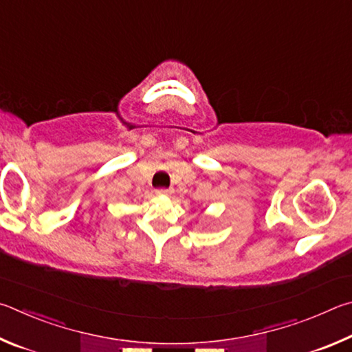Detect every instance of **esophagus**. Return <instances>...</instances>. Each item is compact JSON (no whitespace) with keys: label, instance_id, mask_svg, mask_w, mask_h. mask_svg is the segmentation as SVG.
<instances>
[{"label":"esophagus","instance_id":"34e87169","mask_svg":"<svg viewBox=\"0 0 352 352\" xmlns=\"http://www.w3.org/2000/svg\"><path fill=\"white\" fill-rule=\"evenodd\" d=\"M156 195L157 196H168V195H171V190L170 188H157Z\"/></svg>","mask_w":352,"mask_h":352}]
</instances>
